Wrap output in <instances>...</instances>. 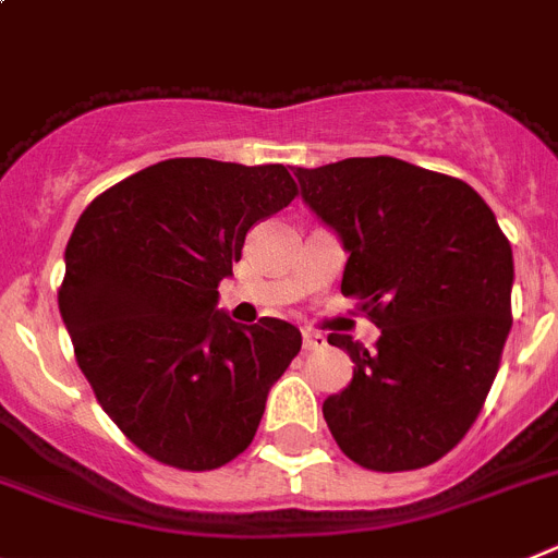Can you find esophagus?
Masks as SVG:
<instances>
[{
	"instance_id": "34e87169",
	"label": "esophagus",
	"mask_w": 558,
	"mask_h": 558,
	"mask_svg": "<svg viewBox=\"0 0 558 558\" xmlns=\"http://www.w3.org/2000/svg\"><path fill=\"white\" fill-rule=\"evenodd\" d=\"M327 344V338L322 332H313V330H304L302 332V347L304 352H313V350H322Z\"/></svg>"
}]
</instances>
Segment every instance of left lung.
Returning a JSON list of instances; mask_svg holds the SVG:
<instances>
[{
    "label": "left lung",
    "instance_id": "1",
    "mask_svg": "<svg viewBox=\"0 0 558 558\" xmlns=\"http://www.w3.org/2000/svg\"><path fill=\"white\" fill-rule=\"evenodd\" d=\"M304 203L341 236V293L375 350L330 332L352 380L322 407L338 449L369 471L432 465L463 440L511 330V242L463 180L398 157L296 169Z\"/></svg>",
    "mask_w": 558,
    "mask_h": 558
}]
</instances>
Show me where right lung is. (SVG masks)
<instances>
[{
  "mask_svg": "<svg viewBox=\"0 0 558 558\" xmlns=\"http://www.w3.org/2000/svg\"><path fill=\"white\" fill-rule=\"evenodd\" d=\"M296 194L282 163L171 157L98 194L75 222L59 288L75 361L104 412L157 463H231L302 350L282 318L240 327L217 311L245 233Z\"/></svg>",
  "mask_w": 558,
  "mask_h": 558,
  "instance_id": "1",
  "label": "right lung"
}]
</instances>
